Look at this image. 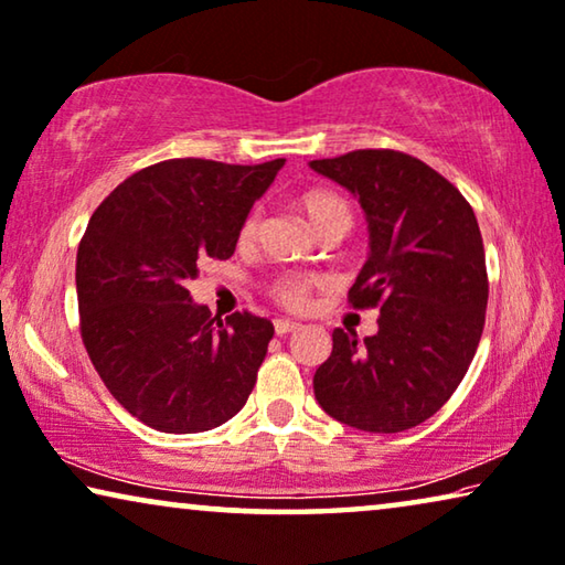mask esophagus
Here are the masks:
<instances>
[{
  "label": "esophagus",
  "instance_id": "34e87169",
  "mask_svg": "<svg viewBox=\"0 0 565 565\" xmlns=\"http://www.w3.org/2000/svg\"><path fill=\"white\" fill-rule=\"evenodd\" d=\"M298 329H300V323L288 321V318H277V321H275V333H277V337H285V333H292V331H298Z\"/></svg>",
  "mask_w": 565,
  "mask_h": 565
}]
</instances>
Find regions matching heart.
I'll use <instances>...</instances> for the list:
<instances>
[{
	"label": "heart",
	"instance_id": "obj_1",
	"mask_svg": "<svg viewBox=\"0 0 565 565\" xmlns=\"http://www.w3.org/2000/svg\"><path fill=\"white\" fill-rule=\"evenodd\" d=\"M300 209L302 214L308 216V222L313 224L318 232L326 234L331 228H341L343 234L351 228L354 222V211H351V203L343 199L341 193L331 191V188H313V191L300 195ZM259 234V214L252 211V214L244 216L239 226V244H252ZM318 285L316 277L310 275H280L269 282V298H273L277 306L288 310H302L308 306L310 292Z\"/></svg>",
	"mask_w": 565,
	"mask_h": 565
}]
</instances>
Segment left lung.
Here are the masks:
<instances>
[{"label":"left lung","mask_w":565,"mask_h":565,"mask_svg":"<svg viewBox=\"0 0 565 565\" xmlns=\"http://www.w3.org/2000/svg\"><path fill=\"white\" fill-rule=\"evenodd\" d=\"M310 168L362 203L370 259L349 306L380 308L374 337L333 331L331 356L313 377L318 405L359 430L415 428L448 403L484 331L477 216L459 188L407 152L354 150Z\"/></svg>","instance_id":"8db88e82"}]
</instances>
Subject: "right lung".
<instances>
[{"mask_svg":"<svg viewBox=\"0 0 565 565\" xmlns=\"http://www.w3.org/2000/svg\"><path fill=\"white\" fill-rule=\"evenodd\" d=\"M282 166L154 162L114 188L81 236V339L111 397L154 430L216 428L255 387L273 323L249 310L222 321L188 282L234 255L244 216Z\"/></svg>","mask_w":565,"mask_h":565,"instance_id":"right-lung-1","label":"right lung"}]
</instances>
